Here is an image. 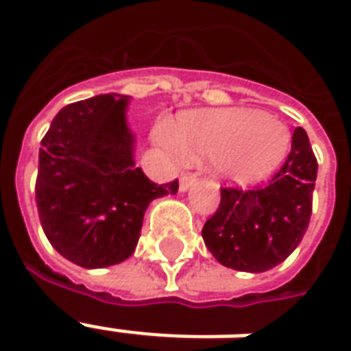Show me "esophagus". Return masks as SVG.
Here are the masks:
<instances>
[{"label":"esophagus","instance_id":"esophagus-1","mask_svg":"<svg viewBox=\"0 0 351 351\" xmlns=\"http://www.w3.org/2000/svg\"><path fill=\"white\" fill-rule=\"evenodd\" d=\"M194 181H196V176H183V178L179 179V191H189V189L194 185Z\"/></svg>","mask_w":351,"mask_h":351}]
</instances>
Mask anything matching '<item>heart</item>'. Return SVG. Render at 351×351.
I'll return each mask as SVG.
<instances>
[{
    "label": "heart",
    "mask_w": 351,
    "mask_h": 351,
    "mask_svg": "<svg viewBox=\"0 0 351 351\" xmlns=\"http://www.w3.org/2000/svg\"><path fill=\"white\" fill-rule=\"evenodd\" d=\"M155 144L179 165L191 159H213L220 178L250 185L278 168L291 144L289 129L278 118L254 110H192L179 116L176 129L160 122Z\"/></svg>",
    "instance_id": "obj_1"
}]
</instances>
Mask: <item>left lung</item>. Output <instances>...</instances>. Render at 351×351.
<instances>
[{
  "instance_id": "obj_1",
  "label": "left lung",
  "mask_w": 351,
  "mask_h": 351,
  "mask_svg": "<svg viewBox=\"0 0 351 351\" xmlns=\"http://www.w3.org/2000/svg\"><path fill=\"white\" fill-rule=\"evenodd\" d=\"M316 170L309 136L305 129L296 128L291 154L268 185L255 191L222 189L218 209L202 229L215 259L252 274L283 263L309 226Z\"/></svg>"
}]
</instances>
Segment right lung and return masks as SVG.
Here are the masks:
<instances>
[{"instance_id": "add662e5", "label": "right lung", "mask_w": 351, "mask_h": 351, "mask_svg": "<svg viewBox=\"0 0 351 351\" xmlns=\"http://www.w3.org/2000/svg\"><path fill=\"white\" fill-rule=\"evenodd\" d=\"M129 96L101 94L66 105L42 138L36 207L44 233L64 259L105 268L133 255L147 205L176 194L135 166Z\"/></svg>"}]
</instances>
